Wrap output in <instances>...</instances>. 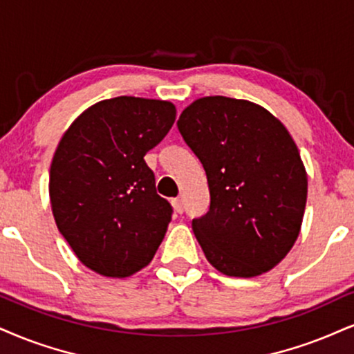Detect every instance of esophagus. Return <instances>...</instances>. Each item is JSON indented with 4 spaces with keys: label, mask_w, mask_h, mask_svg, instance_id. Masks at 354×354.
<instances>
[{
    "label": "esophagus",
    "mask_w": 354,
    "mask_h": 354,
    "mask_svg": "<svg viewBox=\"0 0 354 354\" xmlns=\"http://www.w3.org/2000/svg\"><path fill=\"white\" fill-rule=\"evenodd\" d=\"M172 207H174V210H176L177 213H182V212H184V200H182V198H174L172 200Z\"/></svg>",
    "instance_id": "1"
}]
</instances>
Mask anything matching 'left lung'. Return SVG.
Listing matches in <instances>:
<instances>
[{
    "mask_svg": "<svg viewBox=\"0 0 354 354\" xmlns=\"http://www.w3.org/2000/svg\"><path fill=\"white\" fill-rule=\"evenodd\" d=\"M207 174L210 210L192 221L213 268L254 277L277 266L297 241L307 172L286 126L259 104L203 97L177 121Z\"/></svg>",
    "mask_w": 354,
    "mask_h": 354,
    "instance_id": "1",
    "label": "left lung"
}]
</instances>
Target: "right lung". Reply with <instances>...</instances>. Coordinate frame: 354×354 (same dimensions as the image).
<instances>
[{
  "label": "right lung",
  "instance_id": "obj_1",
  "mask_svg": "<svg viewBox=\"0 0 354 354\" xmlns=\"http://www.w3.org/2000/svg\"><path fill=\"white\" fill-rule=\"evenodd\" d=\"M176 113L164 100H103L57 146L49 177L55 225L80 263L100 276H133L162 243L172 207L157 195L144 156L165 138Z\"/></svg>",
  "mask_w": 354,
  "mask_h": 354
}]
</instances>
